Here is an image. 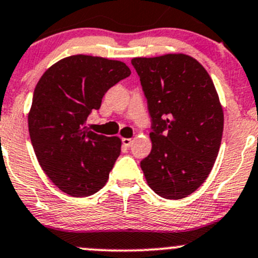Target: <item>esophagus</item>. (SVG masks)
<instances>
[{"label": "esophagus", "mask_w": 258, "mask_h": 258, "mask_svg": "<svg viewBox=\"0 0 258 258\" xmlns=\"http://www.w3.org/2000/svg\"><path fill=\"white\" fill-rule=\"evenodd\" d=\"M132 144V140L131 139H122V146L126 148H128Z\"/></svg>", "instance_id": "esophagus-1"}]
</instances>
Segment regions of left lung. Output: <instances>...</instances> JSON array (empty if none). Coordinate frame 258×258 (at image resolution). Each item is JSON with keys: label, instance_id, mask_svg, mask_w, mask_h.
Wrapping results in <instances>:
<instances>
[{"label": "left lung", "instance_id": "obj_1", "mask_svg": "<svg viewBox=\"0 0 258 258\" xmlns=\"http://www.w3.org/2000/svg\"><path fill=\"white\" fill-rule=\"evenodd\" d=\"M151 116L152 150L141 161L148 186L167 200H181L209 177L223 132V111L210 75L183 53L136 57Z\"/></svg>", "mask_w": 258, "mask_h": 258}]
</instances>
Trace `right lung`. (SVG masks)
<instances>
[{
  "mask_svg": "<svg viewBox=\"0 0 258 258\" xmlns=\"http://www.w3.org/2000/svg\"><path fill=\"white\" fill-rule=\"evenodd\" d=\"M131 75L121 61L76 54L56 62L33 92L28 131L38 163L64 194L100 191L121 152V140L95 134L86 119L112 86Z\"/></svg>",
  "mask_w": 258,
  "mask_h": 258,
  "instance_id": "1",
  "label": "right lung"
}]
</instances>
